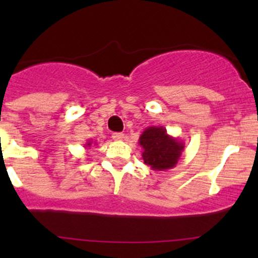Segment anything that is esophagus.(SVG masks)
<instances>
[{"label":"esophagus","mask_w":258,"mask_h":258,"mask_svg":"<svg viewBox=\"0 0 258 258\" xmlns=\"http://www.w3.org/2000/svg\"><path fill=\"white\" fill-rule=\"evenodd\" d=\"M123 137H124V135L121 134V132H114V134H112V139L114 140V141H121Z\"/></svg>","instance_id":"34e87169"}]
</instances>
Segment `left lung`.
I'll use <instances>...</instances> for the list:
<instances>
[{
    "label": "left lung",
    "mask_w": 258,
    "mask_h": 258,
    "mask_svg": "<svg viewBox=\"0 0 258 258\" xmlns=\"http://www.w3.org/2000/svg\"><path fill=\"white\" fill-rule=\"evenodd\" d=\"M142 158L153 171L171 170L177 165L183 152V141L167 134L165 127L151 126L140 136Z\"/></svg>",
    "instance_id": "1"
}]
</instances>
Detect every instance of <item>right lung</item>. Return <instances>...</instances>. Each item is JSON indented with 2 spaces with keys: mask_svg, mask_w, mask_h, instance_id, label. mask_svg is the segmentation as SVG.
Masks as SVG:
<instances>
[{
  "mask_svg": "<svg viewBox=\"0 0 258 258\" xmlns=\"http://www.w3.org/2000/svg\"><path fill=\"white\" fill-rule=\"evenodd\" d=\"M92 144H93V142H92V141H91V140H88V141H87V142H86L85 147H86V148H90V147H91V145H92Z\"/></svg>",
  "mask_w": 258,
  "mask_h": 258,
  "instance_id": "obj_1",
  "label": "right lung"
}]
</instances>
